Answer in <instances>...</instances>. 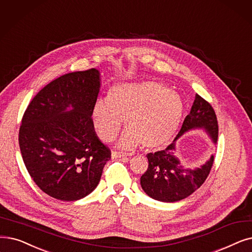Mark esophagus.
I'll return each mask as SVG.
<instances>
[{"mask_svg": "<svg viewBox=\"0 0 252 252\" xmlns=\"http://www.w3.org/2000/svg\"><path fill=\"white\" fill-rule=\"evenodd\" d=\"M112 158H126L127 155L124 152H118V151H112Z\"/></svg>", "mask_w": 252, "mask_h": 252, "instance_id": "1", "label": "esophagus"}]
</instances>
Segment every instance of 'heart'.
<instances>
[{
    "instance_id": "obj_1",
    "label": "heart",
    "mask_w": 252,
    "mask_h": 252,
    "mask_svg": "<svg viewBox=\"0 0 252 252\" xmlns=\"http://www.w3.org/2000/svg\"><path fill=\"white\" fill-rule=\"evenodd\" d=\"M183 114L180 96L158 81L119 83L108 92L107 100L95 102L92 111L99 137L109 142L122 127L127 128L119 146L132 149L142 145L157 149L166 145L176 134Z\"/></svg>"
}]
</instances>
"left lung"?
Returning <instances> with one entry per match:
<instances>
[{
  "label": "left lung",
  "instance_id": "left-lung-1",
  "mask_svg": "<svg viewBox=\"0 0 252 252\" xmlns=\"http://www.w3.org/2000/svg\"><path fill=\"white\" fill-rule=\"evenodd\" d=\"M196 127L204 128L216 143L218 124L215 111L211 104L198 94L174 142L165 149L155 153L150 152L146 156L148 168L141 176L140 181L142 189L150 198L167 203L177 202L188 198L207 179L213 165V156L201 168L193 170L184 169L179 159L174 156L175 141L188 130Z\"/></svg>",
  "mask_w": 252,
  "mask_h": 252
}]
</instances>
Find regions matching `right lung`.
<instances>
[{
  "instance_id": "1",
  "label": "right lung",
  "mask_w": 252,
  "mask_h": 252,
  "mask_svg": "<svg viewBox=\"0 0 252 252\" xmlns=\"http://www.w3.org/2000/svg\"><path fill=\"white\" fill-rule=\"evenodd\" d=\"M99 91L100 73L94 68L64 74L32 97L21 119L18 141L26 168L54 199L70 202L90 194L111 158L92 119Z\"/></svg>"
}]
</instances>
